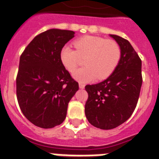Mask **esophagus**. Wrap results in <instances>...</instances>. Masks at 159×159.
I'll list each match as a JSON object with an SVG mask.
<instances>
[{"instance_id": "1", "label": "esophagus", "mask_w": 159, "mask_h": 159, "mask_svg": "<svg viewBox=\"0 0 159 159\" xmlns=\"http://www.w3.org/2000/svg\"><path fill=\"white\" fill-rule=\"evenodd\" d=\"M79 87H80V89H84V87H85V85L83 84H79Z\"/></svg>"}]
</instances>
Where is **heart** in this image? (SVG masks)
Segmentation results:
<instances>
[{"label": "heart", "instance_id": "b5f03b06", "mask_svg": "<svg viewBox=\"0 0 159 159\" xmlns=\"http://www.w3.org/2000/svg\"><path fill=\"white\" fill-rule=\"evenodd\" d=\"M76 51L65 46L60 52V60L69 72L73 73L85 59V67L74 73L81 83L106 80L113 74L121 59V49L116 41L100 36H84L74 42Z\"/></svg>", "mask_w": 159, "mask_h": 159}]
</instances>
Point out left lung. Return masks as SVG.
Here are the masks:
<instances>
[{
	"instance_id": "obj_1",
	"label": "left lung",
	"mask_w": 159,
	"mask_h": 159,
	"mask_svg": "<svg viewBox=\"0 0 159 159\" xmlns=\"http://www.w3.org/2000/svg\"><path fill=\"white\" fill-rule=\"evenodd\" d=\"M121 49V59L116 71L102 82L87 85L88 99L85 115L92 126L110 130L126 122L137 105L143 77L142 60L130 42L110 35Z\"/></svg>"
}]
</instances>
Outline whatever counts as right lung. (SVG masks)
<instances>
[{"label": "right lung", "instance_id": "obj_1", "mask_svg": "<svg viewBox=\"0 0 159 159\" xmlns=\"http://www.w3.org/2000/svg\"><path fill=\"white\" fill-rule=\"evenodd\" d=\"M74 34L49 29L37 35L20 56L16 97L24 116L36 127L48 129L61 124L68 102L79 90L60 60V52Z\"/></svg>", "mask_w": 159, "mask_h": 159}]
</instances>
